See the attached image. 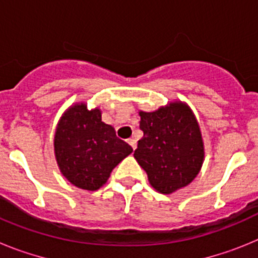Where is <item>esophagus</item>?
Listing matches in <instances>:
<instances>
[{
  "instance_id": "34e87169",
  "label": "esophagus",
  "mask_w": 258,
  "mask_h": 258,
  "mask_svg": "<svg viewBox=\"0 0 258 258\" xmlns=\"http://www.w3.org/2000/svg\"><path fill=\"white\" fill-rule=\"evenodd\" d=\"M127 143L132 146V149L133 150L137 149V141L134 140V138H129V140H127Z\"/></svg>"
}]
</instances>
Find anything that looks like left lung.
<instances>
[{
  "mask_svg": "<svg viewBox=\"0 0 258 258\" xmlns=\"http://www.w3.org/2000/svg\"><path fill=\"white\" fill-rule=\"evenodd\" d=\"M142 140L134 157L152 187L172 194L195 179L204 161L199 122L190 107L174 101L152 112L140 111Z\"/></svg>",
  "mask_w": 258,
  "mask_h": 258,
  "instance_id": "obj_1",
  "label": "left lung"
}]
</instances>
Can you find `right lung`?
I'll return each mask as SVG.
<instances>
[{"mask_svg": "<svg viewBox=\"0 0 258 258\" xmlns=\"http://www.w3.org/2000/svg\"><path fill=\"white\" fill-rule=\"evenodd\" d=\"M133 149L116 137L113 126L102 121L99 108L84 102L68 107L59 118L54 154L59 170L79 188L95 191L109 178L116 165Z\"/></svg>", "mask_w": 258, "mask_h": 258, "instance_id": "add662e5", "label": "right lung"}]
</instances>
